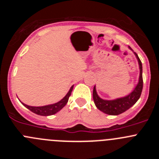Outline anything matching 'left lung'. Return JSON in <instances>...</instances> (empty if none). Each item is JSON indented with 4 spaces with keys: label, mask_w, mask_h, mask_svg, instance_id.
Segmentation results:
<instances>
[{
    "label": "left lung",
    "mask_w": 159,
    "mask_h": 159,
    "mask_svg": "<svg viewBox=\"0 0 159 159\" xmlns=\"http://www.w3.org/2000/svg\"><path fill=\"white\" fill-rule=\"evenodd\" d=\"M129 48L132 50L130 47ZM137 58L139 66V82L134 90L130 92L129 95H126L121 98H117L116 99H103L98 95L96 92L95 86L93 89V99L96 107L99 111H102L103 113L110 116H118L120 114L123 113L129 108L131 107L133 105L139 100L141 95L142 91H143V65H142L141 60H139L138 55L134 52Z\"/></svg>",
    "instance_id": "obj_1"
}]
</instances>
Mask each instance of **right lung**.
I'll return each instance as SVG.
<instances>
[{"label": "right lung", "mask_w": 159, "mask_h": 159, "mask_svg": "<svg viewBox=\"0 0 159 159\" xmlns=\"http://www.w3.org/2000/svg\"><path fill=\"white\" fill-rule=\"evenodd\" d=\"M73 87H74V85H72V86L71 87V88H70V90L67 93V95H66L65 96L61 99V100L56 102V103L45 105V106H42V107L29 106V105L25 104V103H24V102H22V104H23L25 107H27L29 110H30L31 111L36 114V115H39V116H52V115H54V114L60 111L61 110V109H62L66 104H67L68 99H69L70 95H71V92H72Z\"/></svg>", "instance_id": "add662e5"}]
</instances>
